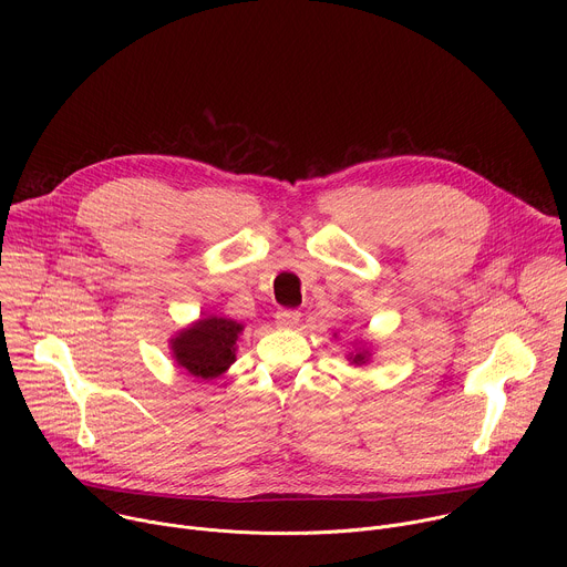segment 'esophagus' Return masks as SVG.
<instances>
[{
  "label": "esophagus",
  "mask_w": 567,
  "mask_h": 567,
  "mask_svg": "<svg viewBox=\"0 0 567 567\" xmlns=\"http://www.w3.org/2000/svg\"><path fill=\"white\" fill-rule=\"evenodd\" d=\"M298 320H300V311H298V309H280V311L276 313V326L282 328V330L296 328Z\"/></svg>",
  "instance_id": "34e87169"
}]
</instances>
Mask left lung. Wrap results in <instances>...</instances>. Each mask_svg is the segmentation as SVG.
I'll return each instance as SVG.
<instances>
[{
  "label": "left lung",
  "mask_w": 567,
  "mask_h": 567,
  "mask_svg": "<svg viewBox=\"0 0 567 567\" xmlns=\"http://www.w3.org/2000/svg\"><path fill=\"white\" fill-rule=\"evenodd\" d=\"M368 359H370V352H368V350H357V352L350 354V361H352L354 365H363V363H368Z\"/></svg>",
  "instance_id": "8db88e82"
}]
</instances>
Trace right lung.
I'll use <instances>...</instances> for the list:
<instances>
[{
  "mask_svg": "<svg viewBox=\"0 0 567 567\" xmlns=\"http://www.w3.org/2000/svg\"><path fill=\"white\" fill-rule=\"evenodd\" d=\"M241 330H245V326L230 318H199L190 328L171 339L173 359L195 379H217L235 361L237 337Z\"/></svg>",
  "mask_w": 567,
  "mask_h": 567,
  "instance_id": "1",
  "label": "right lung"
}]
</instances>
